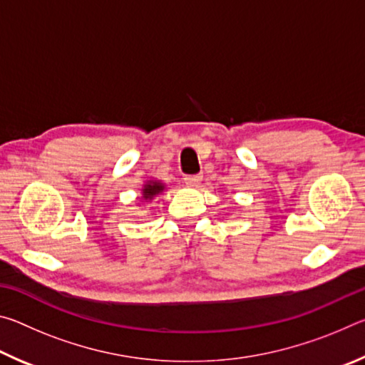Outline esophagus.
<instances>
[{
  "label": "esophagus",
  "mask_w": 365,
  "mask_h": 365,
  "mask_svg": "<svg viewBox=\"0 0 365 365\" xmlns=\"http://www.w3.org/2000/svg\"><path fill=\"white\" fill-rule=\"evenodd\" d=\"M185 183L188 185V187H196V185H200V182L202 180V177L201 175H197V174H195V175H185Z\"/></svg>",
  "instance_id": "esophagus-1"
}]
</instances>
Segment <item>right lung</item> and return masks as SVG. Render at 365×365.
<instances>
[{
	"instance_id": "obj_1",
	"label": "right lung",
	"mask_w": 365,
	"mask_h": 365,
	"mask_svg": "<svg viewBox=\"0 0 365 365\" xmlns=\"http://www.w3.org/2000/svg\"><path fill=\"white\" fill-rule=\"evenodd\" d=\"M164 190V185L163 183H159V182H151V183H148V185H145V190H143V197L145 200H153L154 196L156 195H159L160 191Z\"/></svg>"
}]
</instances>
